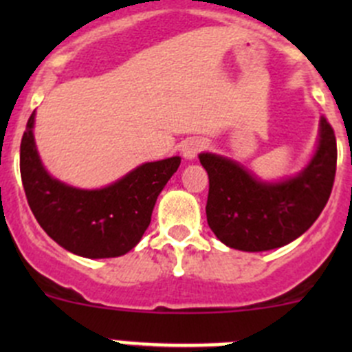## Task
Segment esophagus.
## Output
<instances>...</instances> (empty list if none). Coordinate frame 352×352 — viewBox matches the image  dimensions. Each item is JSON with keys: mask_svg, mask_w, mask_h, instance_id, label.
<instances>
[{"mask_svg": "<svg viewBox=\"0 0 352 352\" xmlns=\"http://www.w3.org/2000/svg\"><path fill=\"white\" fill-rule=\"evenodd\" d=\"M204 141L199 140V138H192V140L186 141V144L182 146V155L186 160H194L199 155V151L204 148Z\"/></svg>", "mask_w": 352, "mask_h": 352, "instance_id": "esophagus-1", "label": "esophagus"}]
</instances>
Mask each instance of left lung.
Here are the masks:
<instances>
[{
	"mask_svg": "<svg viewBox=\"0 0 352 352\" xmlns=\"http://www.w3.org/2000/svg\"><path fill=\"white\" fill-rule=\"evenodd\" d=\"M209 175L208 225L226 247L264 252L303 235L332 192L337 165L336 134L325 117L310 162L296 175L265 182L243 165L216 153L199 155Z\"/></svg>",
	"mask_w": 352,
	"mask_h": 352,
	"instance_id": "1",
	"label": "left lung"
}]
</instances>
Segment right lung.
<instances>
[{"instance_id": "obj_1", "label": "right lung", "mask_w": 352, "mask_h": 352, "mask_svg": "<svg viewBox=\"0 0 352 352\" xmlns=\"http://www.w3.org/2000/svg\"><path fill=\"white\" fill-rule=\"evenodd\" d=\"M34 124L35 112L20 144V173L42 230L67 252L87 258L119 257L136 247L180 156L143 163L102 189H80L54 179L42 165Z\"/></svg>"}]
</instances>
